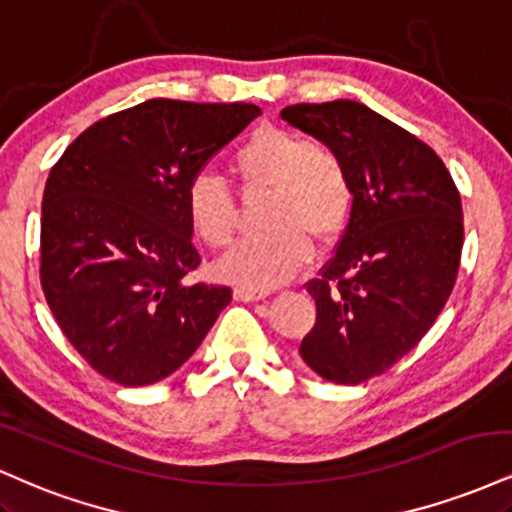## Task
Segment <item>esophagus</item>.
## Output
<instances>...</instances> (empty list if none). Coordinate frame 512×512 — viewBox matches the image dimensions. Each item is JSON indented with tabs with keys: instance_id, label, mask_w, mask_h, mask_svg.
Wrapping results in <instances>:
<instances>
[{
	"instance_id": "1",
	"label": "esophagus",
	"mask_w": 512,
	"mask_h": 512,
	"mask_svg": "<svg viewBox=\"0 0 512 512\" xmlns=\"http://www.w3.org/2000/svg\"><path fill=\"white\" fill-rule=\"evenodd\" d=\"M233 298H236V301H240V303H255V301H262V298H267V293L243 289V286H238V289H233Z\"/></svg>"
}]
</instances>
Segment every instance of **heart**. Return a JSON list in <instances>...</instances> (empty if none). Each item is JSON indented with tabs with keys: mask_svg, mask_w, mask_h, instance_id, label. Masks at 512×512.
I'll return each mask as SVG.
<instances>
[{
	"mask_svg": "<svg viewBox=\"0 0 512 512\" xmlns=\"http://www.w3.org/2000/svg\"><path fill=\"white\" fill-rule=\"evenodd\" d=\"M233 170L245 187H272L274 228L240 240L214 272L243 289L269 291L308 262V236L330 240L342 231L351 209L349 175L330 149L281 127L255 129L233 154ZM185 214L192 233L209 248H226L236 236V199L216 175L199 173L190 180Z\"/></svg>",
	"mask_w": 512,
	"mask_h": 512,
	"instance_id": "1",
	"label": "heart"
}]
</instances>
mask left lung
Segmentation results:
<instances>
[{
	"mask_svg": "<svg viewBox=\"0 0 512 512\" xmlns=\"http://www.w3.org/2000/svg\"><path fill=\"white\" fill-rule=\"evenodd\" d=\"M281 120L349 175V226L308 284L317 317L298 354L320 378L358 385L409 354L448 303L464 243L460 192L431 146L363 103L289 105Z\"/></svg>",
	"mask_w": 512,
	"mask_h": 512,
	"instance_id": "left-lung-1",
	"label": "left lung"
}]
</instances>
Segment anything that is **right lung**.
Segmentation results:
<instances>
[{
  "instance_id": "obj_1",
  "label": "right lung",
  "mask_w": 512,
  "mask_h": 512,
  "mask_svg": "<svg viewBox=\"0 0 512 512\" xmlns=\"http://www.w3.org/2000/svg\"><path fill=\"white\" fill-rule=\"evenodd\" d=\"M262 110L154 98L88 127L50 170L40 284L64 337L117 385L168 378L207 337L228 286L185 284L199 252L195 175Z\"/></svg>"
}]
</instances>
